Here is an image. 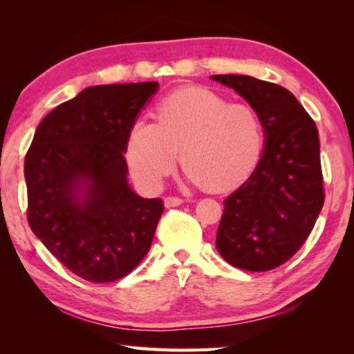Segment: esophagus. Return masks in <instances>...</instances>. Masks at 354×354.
Returning <instances> with one entry per match:
<instances>
[{
    "instance_id": "obj_1",
    "label": "esophagus",
    "mask_w": 354,
    "mask_h": 354,
    "mask_svg": "<svg viewBox=\"0 0 354 354\" xmlns=\"http://www.w3.org/2000/svg\"><path fill=\"white\" fill-rule=\"evenodd\" d=\"M164 203H165V207H176V206H181L184 201L181 198H178V196H167Z\"/></svg>"
}]
</instances>
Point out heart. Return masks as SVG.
I'll use <instances>...</instances> for the list:
<instances>
[{"instance_id": "obj_1", "label": "heart", "mask_w": 354, "mask_h": 354, "mask_svg": "<svg viewBox=\"0 0 354 354\" xmlns=\"http://www.w3.org/2000/svg\"><path fill=\"white\" fill-rule=\"evenodd\" d=\"M262 148L263 128L253 107L227 103L205 87H185L160 101L158 123L133 124L127 159L142 187L159 190L175 171L181 151L190 183L225 192L253 173Z\"/></svg>"}]
</instances>
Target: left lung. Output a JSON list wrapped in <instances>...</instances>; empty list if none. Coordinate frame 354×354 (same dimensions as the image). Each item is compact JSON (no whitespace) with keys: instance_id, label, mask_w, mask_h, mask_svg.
<instances>
[{"instance_id":"obj_1","label":"left lung","mask_w":354,"mask_h":354,"mask_svg":"<svg viewBox=\"0 0 354 354\" xmlns=\"http://www.w3.org/2000/svg\"><path fill=\"white\" fill-rule=\"evenodd\" d=\"M257 112L266 145L254 171L225 200L217 245L226 262L267 272L301 248L323 207L319 131L278 84L247 75H214Z\"/></svg>"}]
</instances>
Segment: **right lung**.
I'll use <instances>...</instances> for the list:
<instances>
[{"label": "right lung", "instance_id": "right-lung-1", "mask_svg": "<svg viewBox=\"0 0 354 354\" xmlns=\"http://www.w3.org/2000/svg\"><path fill=\"white\" fill-rule=\"evenodd\" d=\"M159 82L93 86L41 120L25 158L28 223L70 272L112 283L139 266L164 212L129 187V131Z\"/></svg>", "mask_w": 354, "mask_h": 354}]
</instances>
